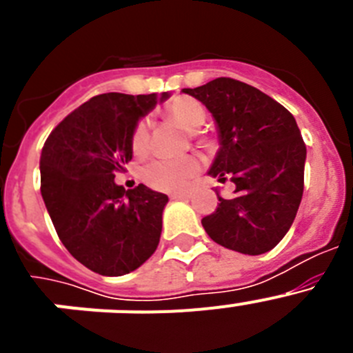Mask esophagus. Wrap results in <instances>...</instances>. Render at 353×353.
I'll list each match as a JSON object with an SVG mask.
<instances>
[{
    "label": "esophagus",
    "mask_w": 353,
    "mask_h": 353,
    "mask_svg": "<svg viewBox=\"0 0 353 353\" xmlns=\"http://www.w3.org/2000/svg\"><path fill=\"white\" fill-rule=\"evenodd\" d=\"M191 198V192H173L171 199H189Z\"/></svg>",
    "instance_id": "1"
}]
</instances>
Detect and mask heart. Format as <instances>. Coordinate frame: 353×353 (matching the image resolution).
<instances>
[{
	"instance_id": "b5f03b06",
	"label": "heart",
	"mask_w": 353,
	"mask_h": 353,
	"mask_svg": "<svg viewBox=\"0 0 353 353\" xmlns=\"http://www.w3.org/2000/svg\"><path fill=\"white\" fill-rule=\"evenodd\" d=\"M168 114L185 130H198L207 120L203 105L192 101V99H185V97L174 99L168 105ZM148 123L145 120L138 121L132 130V136H130V146H132L134 155L145 154L146 148H148ZM199 168H201L199 161L194 155L176 159L159 157L143 168V180L157 191H183L199 173Z\"/></svg>"
}]
</instances>
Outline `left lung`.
<instances>
[{
  "mask_svg": "<svg viewBox=\"0 0 353 353\" xmlns=\"http://www.w3.org/2000/svg\"><path fill=\"white\" fill-rule=\"evenodd\" d=\"M214 117L221 148L208 174L235 183V198H219L201 219L214 242L242 254H263L292 226L304 191L305 145L288 109L258 88L217 77L183 88Z\"/></svg>",
  "mask_w": 353,
  "mask_h": 353,
  "instance_id": "1",
  "label": "left lung"
}]
</instances>
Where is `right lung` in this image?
I'll list each match as a JSON object with an SVG mask.
<instances>
[{
	"label": "right lung",
	"mask_w": 353,
	"mask_h": 353,
	"mask_svg": "<svg viewBox=\"0 0 353 353\" xmlns=\"http://www.w3.org/2000/svg\"><path fill=\"white\" fill-rule=\"evenodd\" d=\"M168 93H102L49 134L40 157V192L56 233L79 263L123 276L155 252L168 196L146 185L125 191L114 173L132 159L130 136Z\"/></svg>",
	"instance_id": "obj_1"
}]
</instances>
